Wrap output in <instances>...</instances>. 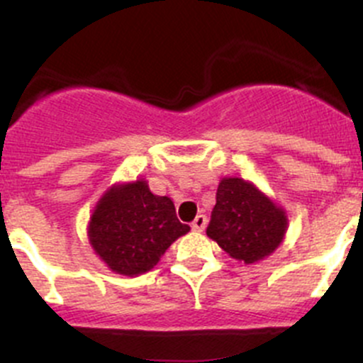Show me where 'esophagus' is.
<instances>
[{
    "instance_id": "34e87169",
    "label": "esophagus",
    "mask_w": 363,
    "mask_h": 363,
    "mask_svg": "<svg viewBox=\"0 0 363 363\" xmlns=\"http://www.w3.org/2000/svg\"><path fill=\"white\" fill-rule=\"evenodd\" d=\"M206 226V217L203 216V213H199V216H196V219L192 220V230L194 231H203Z\"/></svg>"
}]
</instances>
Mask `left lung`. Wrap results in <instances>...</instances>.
<instances>
[{"mask_svg":"<svg viewBox=\"0 0 363 363\" xmlns=\"http://www.w3.org/2000/svg\"><path fill=\"white\" fill-rule=\"evenodd\" d=\"M287 213L242 178H223L206 235L231 258L255 264L274 253L287 231Z\"/></svg>","mask_w":363,"mask_h":363,"instance_id":"obj_1","label":"left lung"}]
</instances>
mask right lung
<instances>
[{
  "label": "right lung",
  "instance_id": "obj_1",
  "mask_svg": "<svg viewBox=\"0 0 363 363\" xmlns=\"http://www.w3.org/2000/svg\"><path fill=\"white\" fill-rule=\"evenodd\" d=\"M189 230L176 217L171 198L155 196L146 179H137L113 185L101 196L89 220V242L113 272L139 276Z\"/></svg>",
  "mask_w": 363,
  "mask_h": 363
}]
</instances>
